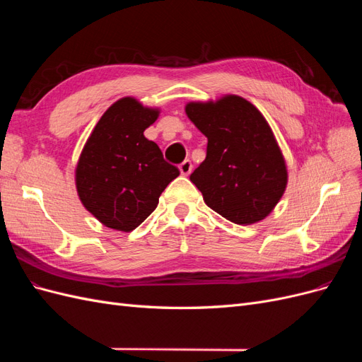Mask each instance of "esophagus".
Instances as JSON below:
<instances>
[{
    "label": "esophagus",
    "mask_w": 362,
    "mask_h": 362,
    "mask_svg": "<svg viewBox=\"0 0 362 362\" xmlns=\"http://www.w3.org/2000/svg\"><path fill=\"white\" fill-rule=\"evenodd\" d=\"M193 170V164L190 160H185L180 164V172L181 175H184V177H187V175H190V172Z\"/></svg>",
    "instance_id": "esophagus-1"
}]
</instances>
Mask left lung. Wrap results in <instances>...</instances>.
I'll return each instance as SVG.
<instances>
[{"label":"left lung","instance_id":"left-lung-1","mask_svg":"<svg viewBox=\"0 0 362 362\" xmlns=\"http://www.w3.org/2000/svg\"><path fill=\"white\" fill-rule=\"evenodd\" d=\"M185 113L208 139L206 157L190 175L205 204L237 225L267 217L287 187V166L267 120L237 95L189 103Z\"/></svg>","mask_w":362,"mask_h":362}]
</instances>
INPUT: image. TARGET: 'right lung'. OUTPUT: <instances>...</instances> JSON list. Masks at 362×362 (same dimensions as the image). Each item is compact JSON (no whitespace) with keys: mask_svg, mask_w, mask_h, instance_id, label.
<instances>
[{"mask_svg":"<svg viewBox=\"0 0 362 362\" xmlns=\"http://www.w3.org/2000/svg\"><path fill=\"white\" fill-rule=\"evenodd\" d=\"M158 108L122 98L98 120L75 169L80 201L103 225L117 231L136 229L156 210L168 184L180 175L163 158L144 131L157 120Z\"/></svg>","mask_w":362,"mask_h":362,"instance_id":"add662e5","label":"right lung"}]
</instances>
